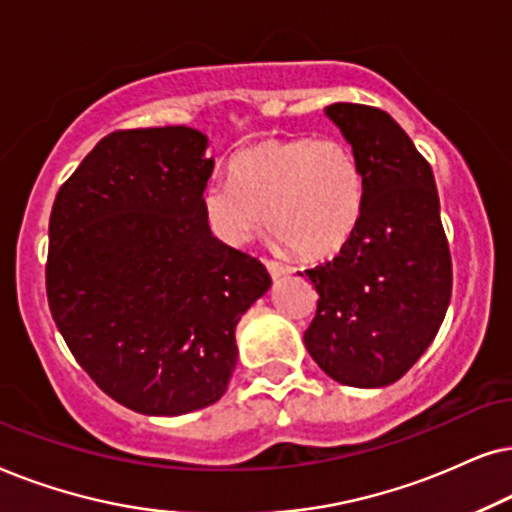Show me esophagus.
<instances>
[{
	"label": "esophagus",
	"mask_w": 512,
	"mask_h": 512,
	"mask_svg": "<svg viewBox=\"0 0 512 512\" xmlns=\"http://www.w3.org/2000/svg\"><path fill=\"white\" fill-rule=\"evenodd\" d=\"M264 267H267V271L271 274V278H274V281L290 274V267H285V264L274 262V260H264Z\"/></svg>",
	"instance_id": "34e87169"
}]
</instances>
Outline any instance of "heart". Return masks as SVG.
Here are the masks:
<instances>
[{"label":"heart","mask_w":512,"mask_h":512,"mask_svg":"<svg viewBox=\"0 0 512 512\" xmlns=\"http://www.w3.org/2000/svg\"><path fill=\"white\" fill-rule=\"evenodd\" d=\"M231 182L213 180L203 213L220 241L245 245L267 229L306 260L335 255L356 234L365 180L335 138H269L231 159Z\"/></svg>","instance_id":"1"}]
</instances>
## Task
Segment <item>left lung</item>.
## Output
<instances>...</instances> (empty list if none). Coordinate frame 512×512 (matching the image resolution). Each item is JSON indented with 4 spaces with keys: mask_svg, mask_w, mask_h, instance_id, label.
Masks as SVG:
<instances>
[{
    "mask_svg": "<svg viewBox=\"0 0 512 512\" xmlns=\"http://www.w3.org/2000/svg\"><path fill=\"white\" fill-rule=\"evenodd\" d=\"M325 117L356 154L365 208L335 260L304 271L318 292L304 344L330 379L381 388L424 356L452 297L438 189L428 161L384 109L335 102Z\"/></svg>",
    "mask_w": 512,
    "mask_h": 512,
    "instance_id": "obj_1",
    "label": "left lung"
}]
</instances>
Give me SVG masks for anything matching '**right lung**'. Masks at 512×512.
<instances>
[{"mask_svg": "<svg viewBox=\"0 0 512 512\" xmlns=\"http://www.w3.org/2000/svg\"><path fill=\"white\" fill-rule=\"evenodd\" d=\"M208 138L163 126L102 138L60 187L46 295L60 335L128 410L180 417L217 403L236 325L267 295L264 264L213 236Z\"/></svg>", "mask_w": 512, "mask_h": 512, "instance_id": "right-lung-1", "label": "right lung"}]
</instances>
